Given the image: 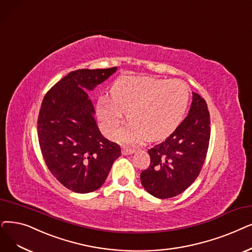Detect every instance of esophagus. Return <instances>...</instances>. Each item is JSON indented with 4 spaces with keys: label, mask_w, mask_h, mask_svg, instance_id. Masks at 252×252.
<instances>
[{
    "label": "esophagus",
    "mask_w": 252,
    "mask_h": 252,
    "mask_svg": "<svg viewBox=\"0 0 252 252\" xmlns=\"http://www.w3.org/2000/svg\"><path fill=\"white\" fill-rule=\"evenodd\" d=\"M135 152H136L135 149H128V148H124V149H123V155H124V156L133 155V153H135Z\"/></svg>",
    "instance_id": "obj_1"
}]
</instances>
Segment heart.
<instances>
[{"instance_id": "1", "label": "heart", "mask_w": 252, "mask_h": 252, "mask_svg": "<svg viewBox=\"0 0 252 252\" xmlns=\"http://www.w3.org/2000/svg\"><path fill=\"white\" fill-rule=\"evenodd\" d=\"M189 87L182 80L123 76L111 87L110 97H101L96 113L103 128L114 136L124 124L132 125L119 134L125 144L136 145L146 138H167L181 124L189 103Z\"/></svg>"}]
</instances>
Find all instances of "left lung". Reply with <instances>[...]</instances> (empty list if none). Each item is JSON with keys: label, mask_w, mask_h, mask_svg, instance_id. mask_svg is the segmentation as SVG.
Instances as JSON below:
<instances>
[{"label": "left lung", "mask_w": 252, "mask_h": 252, "mask_svg": "<svg viewBox=\"0 0 252 252\" xmlns=\"http://www.w3.org/2000/svg\"><path fill=\"white\" fill-rule=\"evenodd\" d=\"M210 140V115L206 101L192 93L189 115L161 143L148 150L149 167L140 178L148 193L169 199L183 192L199 176Z\"/></svg>", "instance_id": "8db88e82"}]
</instances>
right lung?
Segmentation results:
<instances>
[{
    "label": "right lung",
    "instance_id": "add662e5",
    "mask_svg": "<svg viewBox=\"0 0 252 252\" xmlns=\"http://www.w3.org/2000/svg\"><path fill=\"white\" fill-rule=\"evenodd\" d=\"M117 68L70 72L45 94L38 117L42 156L64 188L87 193L100 189L122 149L106 139L89 93Z\"/></svg>",
    "mask_w": 252,
    "mask_h": 252
}]
</instances>
